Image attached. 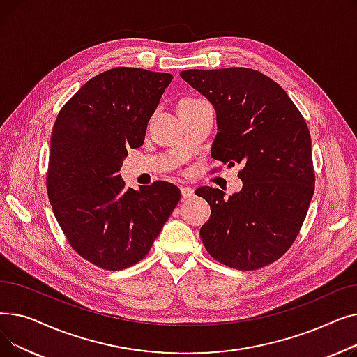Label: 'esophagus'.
<instances>
[{"label":"esophagus","mask_w":357,"mask_h":357,"mask_svg":"<svg viewBox=\"0 0 357 357\" xmlns=\"http://www.w3.org/2000/svg\"><path fill=\"white\" fill-rule=\"evenodd\" d=\"M181 194H182V198H183V199L192 198V197H194V190L191 188V186H182V188H181Z\"/></svg>","instance_id":"34e87169"}]
</instances>
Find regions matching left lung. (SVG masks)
Masks as SVG:
<instances>
[{
    "label": "left lung",
    "instance_id": "left-lung-1",
    "mask_svg": "<svg viewBox=\"0 0 357 357\" xmlns=\"http://www.w3.org/2000/svg\"><path fill=\"white\" fill-rule=\"evenodd\" d=\"M181 78L215 109L211 156L243 165V188L229 199L210 186L195 191L211 207L201 240L222 265L264 268L291 248L314 194L307 123L280 85L255 69H188Z\"/></svg>",
    "mask_w": 357,
    "mask_h": 357
}]
</instances>
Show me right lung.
<instances>
[{"label": "right lung", "mask_w": 357, "mask_h": 357, "mask_svg": "<svg viewBox=\"0 0 357 357\" xmlns=\"http://www.w3.org/2000/svg\"><path fill=\"white\" fill-rule=\"evenodd\" d=\"M172 75L114 68L91 78L63 105L50 137L47 194L69 245L107 271L133 266L152 249L181 199L158 181L136 191L119 174Z\"/></svg>", "instance_id": "obj_1"}]
</instances>
